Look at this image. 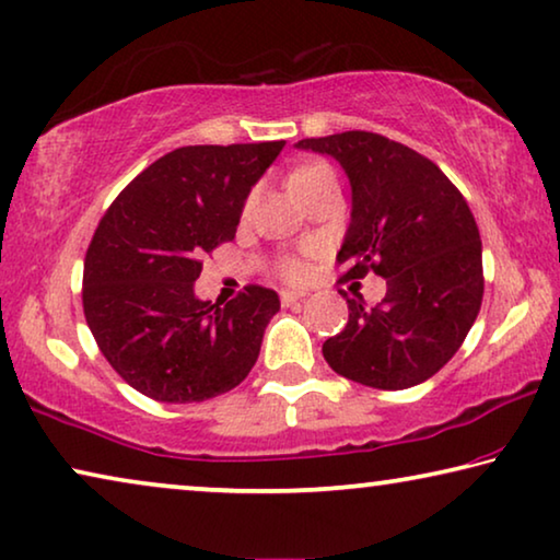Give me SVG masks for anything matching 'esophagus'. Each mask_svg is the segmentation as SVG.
<instances>
[{"label": "esophagus", "mask_w": 560, "mask_h": 560, "mask_svg": "<svg viewBox=\"0 0 560 560\" xmlns=\"http://www.w3.org/2000/svg\"><path fill=\"white\" fill-rule=\"evenodd\" d=\"M279 296H281V304H283V306H294L296 302H302V299H304L306 294H304V291H294V289H283Z\"/></svg>", "instance_id": "esophagus-1"}]
</instances>
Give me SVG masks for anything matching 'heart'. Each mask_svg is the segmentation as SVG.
I'll return each mask as SVG.
<instances>
[{
    "instance_id": "b5f03b06",
    "label": "heart",
    "mask_w": 560,
    "mask_h": 560,
    "mask_svg": "<svg viewBox=\"0 0 560 560\" xmlns=\"http://www.w3.org/2000/svg\"><path fill=\"white\" fill-rule=\"evenodd\" d=\"M324 173H331L324 163L304 165L302 171H296L294 175H291V188L299 186V183H304V180H312V178H316V175H324ZM248 206H252V200H248ZM248 206H246V208H248ZM277 269H279L281 277H283V279H289V281H299V279H304V273H306V266H304V261H302V258H296V256H287V258H281Z\"/></svg>"
}]
</instances>
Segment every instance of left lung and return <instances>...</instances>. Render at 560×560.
I'll return each mask as SVG.
<instances>
[{"label":"left lung","mask_w":560,"mask_h":560,"mask_svg":"<svg viewBox=\"0 0 560 560\" xmlns=\"http://www.w3.org/2000/svg\"><path fill=\"white\" fill-rule=\"evenodd\" d=\"M296 148L331 155L352 186L337 254L345 279H387L377 306L347 299L349 322L324 341V360L374 389L420 385L453 360L480 312L482 244L470 206L435 163L377 132L304 138Z\"/></svg>","instance_id":"obj_1"}]
</instances>
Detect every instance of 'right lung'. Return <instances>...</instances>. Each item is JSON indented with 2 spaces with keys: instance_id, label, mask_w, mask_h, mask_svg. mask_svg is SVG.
<instances>
[{
  "instance_id": "right-lung-1",
  "label": "right lung",
  "mask_w": 560,
  "mask_h": 560,
  "mask_svg": "<svg viewBox=\"0 0 560 560\" xmlns=\"http://www.w3.org/2000/svg\"><path fill=\"white\" fill-rule=\"evenodd\" d=\"M283 140L186 145L158 158L113 200L90 241L82 308L100 352L140 395L203 402L241 385L261 352L277 291L229 304L196 296L200 258L236 236L256 180Z\"/></svg>"
}]
</instances>
